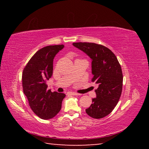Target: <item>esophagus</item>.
Listing matches in <instances>:
<instances>
[{
	"mask_svg": "<svg viewBox=\"0 0 149 149\" xmlns=\"http://www.w3.org/2000/svg\"><path fill=\"white\" fill-rule=\"evenodd\" d=\"M68 94L70 95H74V96H75V95H79V93H75V92H69Z\"/></svg>",
	"mask_w": 149,
	"mask_h": 149,
	"instance_id": "obj_1",
	"label": "esophagus"
}]
</instances>
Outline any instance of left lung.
Listing matches in <instances>:
<instances>
[{
	"mask_svg": "<svg viewBox=\"0 0 149 149\" xmlns=\"http://www.w3.org/2000/svg\"><path fill=\"white\" fill-rule=\"evenodd\" d=\"M73 45L87 54L92 60V81L98 85L97 97L85 110L93 118L100 119L114 110L122 91V68L115 54L103 45L94 42H74Z\"/></svg>",
	"mask_w": 149,
	"mask_h": 149,
	"instance_id": "left-lung-1",
	"label": "left lung"
}]
</instances>
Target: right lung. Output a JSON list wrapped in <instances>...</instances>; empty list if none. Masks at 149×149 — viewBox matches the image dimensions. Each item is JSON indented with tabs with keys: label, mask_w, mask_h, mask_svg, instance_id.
<instances>
[{
	"label": "right lung",
	"mask_w": 149,
	"mask_h": 149,
	"mask_svg": "<svg viewBox=\"0 0 149 149\" xmlns=\"http://www.w3.org/2000/svg\"><path fill=\"white\" fill-rule=\"evenodd\" d=\"M64 45H49L39 50L25 66L22 87L30 108L44 120L51 119L60 112L65 95L47 89V81L53 72V60Z\"/></svg>",
	"instance_id": "1"
}]
</instances>
